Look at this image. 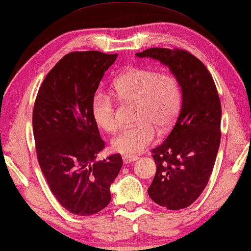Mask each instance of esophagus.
I'll return each instance as SVG.
<instances>
[{
  "label": "esophagus",
  "mask_w": 251,
  "mask_h": 251,
  "mask_svg": "<svg viewBox=\"0 0 251 251\" xmlns=\"http://www.w3.org/2000/svg\"><path fill=\"white\" fill-rule=\"evenodd\" d=\"M122 159H123V163L129 164V163H132V162L137 160L138 156H135V155H123Z\"/></svg>",
  "instance_id": "34e87169"
}]
</instances>
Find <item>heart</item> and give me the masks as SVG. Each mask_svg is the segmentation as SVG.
I'll use <instances>...</instances> for the list:
<instances>
[{
  "label": "heart",
  "instance_id": "1",
  "mask_svg": "<svg viewBox=\"0 0 251 251\" xmlns=\"http://www.w3.org/2000/svg\"><path fill=\"white\" fill-rule=\"evenodd\" d=\"M114 96L125 102H135V120L114 138L112 147L122 154H138L153 142L156 129L163 131L175 121L182 104V87L172 73L133 67L122 73L113 85ZM92 117L101 129L113 133L119 129L113 97L97 91L91 103Z\"/></svg>",
  "mask_w": 251,
  "mask_h": 251
}]
</instances>
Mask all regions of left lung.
Listing matches in <instances>:
<instances>
[{"label": "left lung", "instance_id": "1", "mask_svg": "<svg viewBox=\"0 0 251 251\" xmlns=\"http://www.w3.org/2000/svg\"><path fill=\"white\" fill-rule=\"evenodd\" d=\"M168 65L178 78L183 101L164 142L152 149L156 164L148 188L154 203L172 210L191 206L205 190L221 144L222 104L206 66L182 48H148L135 54Z\"/></svg>", "mask_w": 251, "mask_h": 251}]
</instances>
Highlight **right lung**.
Instances as JSON below:
<instances>
[{
	"mask_svg": "<svg viewBox=\"0 0 251 251\" xmlns=\"http://www.w3.org/2000/svg\"><path fill=\"white\" fill-rule=\"evenodd\" d=\"M118 54L97 50L65 55L44 79L34 103L38 164L50 191L69 213L89 216L108 206L121 155L96 161L104 148L91 103Z\"/></svg>",
	"mask_w": 251,
	"mask_h": 251,
	"instance_id": "obj_1",
	"label": "right lung"
}]
</instances>
